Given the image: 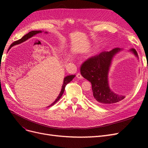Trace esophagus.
Instances as JSON below:
<instances>
[{"label": "esophagus", "mask_w": 148, "mask_h": 148, "mask_svg": "<svg viewBox=\"0 0 148 148\" xmlns=\"http://www.w3.org/2000/svg\"><path fill=\"white\" fill-rule=\"evenodd\" d=\"M77 77L78 78H79V79H83V76L82 75V74H81V73H77Z\"/></svg>", "instance_id": "34e87169"}]
</instances>
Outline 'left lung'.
<instances>
[{
	"label": "left lung",
	"instance_id": "8db88e82",
	"mask_svg": "<svg viewBox=\"0 0 148 148\" xmlns=\"http://www.w3.org/2000/svg\"><path fill=\"white\" fill-rule=\"evenodd\" d=\"M122 51L120 48H115L110 51H104L99 54L88 58L80 67L83 77L92 84V95L91 99L97 104L110 106L117 104L125 98V96L115 93L110 89L108 74L113 57ZM136 57L138 53L135 49H131Z\"/></svg>",
	"mask_w": 148,
	"mask_h": 148
}]
</instances>
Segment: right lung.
<instances>
[{
	"instance_id": "obj_1",
	"label": "right lung",
	"mask_w": 148,
	"mask_h": 148,
	"mask_svg": "<svg viewBox=\"0 0 148 148\" xmlns=\"http://www.w3.org/2000/svg\"><path fill=\"white\" fill-rule=\"evenodd\" d=\"M40 33H42V31L39 30V31H30L29 33H28V34H26V35H25L23 38H22L21 39H20V40H18V41H17L16 42H18V41H21V42H23V41H26V40L28 39L29 38H31V37H33V36L36 35V34ZM45 33H47V32H45ZM14 46V44L13 43V44H12L11 45H10L9 49H8V50H9V49H10L12 46ZM75 75H72L66 76V77L64 78V83H63V85H62V89H61V91H60V94H59V95L58 96V97H57V99H56V101H55L54 102H53V103H52V104H51L50 106H49L48 107H50V106H53V105H54V104H56V103L60 99V97H62V95H63V93H64V92L65 88V86H66V85L67 84H68L69 83H70V82L71 81V80H72V79L75 78Z\"/></svg>"
}]
</instances>
